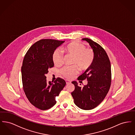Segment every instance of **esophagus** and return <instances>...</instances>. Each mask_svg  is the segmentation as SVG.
Masks as SVG:
<instances>
[{
  "label": "esophagus",
  "instance_id": "34e87169",
  "mask_svg": "<svg viewBox=\"0 0 135 135\" xmlns=\"http://www.w3.org/2000/svg\"><path fill=\"white\" fill-rule=\"evenodd\" d=\"M66 84H70V83L71 81L69 80H66Z\"/></svg>",
  "mask_w": 135,
  "mask_h": 135
}]
</instances>
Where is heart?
<instances>
[{
  "mask_svg": "<svg viewBox=\"0 0 135 135\" xmlns=\"http://www.w3.org/2000/svg\"><path fill=\"white\" fill-rule=\"evenodd\" d=\"M63 51L67 55L74 57L72 64L77 66L81 71L88 70L93 64L95 59V52L93 50L86 48L85 45L77 41H72L66 45L63 48ZM52 60L56 66H62L64 63L62 51L56 50L52 54ZM76 66L64 67L61 69V73L65 77L71 79L78 73V69Z\"/></svg>",
  "mask_w": 135,
  "mask_h": 135,
  "instance_id": "b5f03b06",
  "label": "heart"
}]
</instances>
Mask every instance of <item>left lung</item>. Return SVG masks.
I'll list each match as a JSON object with an SVG mask.
<instances>
[{
	"instance_id": "left-lung-1",
	"label": "left lung",
	"mask_w": 135,
	"mask_h": 135,
	"mask_svg": "<svg viewBox=\"0 0 135 135\" xmlns=\"http://www.w3.org/2000/svg\"><path fill=\"white\" fill-rule=\"evenodd\" d=\"M86 41L95 52V59L90 68L78 77V80L86 79L88 84L80 87L77 82L72 83L75 90L71 93L75 104L84 110H91L101 103L109 91L111 81V64L108 56L100 45L87 38Z\"/></svg>"
}]
</instances>
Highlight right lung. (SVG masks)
<instances>
[{
	"label": "right lung",
	"mask_w": 135,
	"mask_h": 135,
	"mask_svg": "<svg viewBox=\"0 0 135 135\" xmlns=\"http://www.w3.org/2000/svg\"><path fill=\"white\" fill-rule=\"evenodd\" d=\"M65 41L45 39L40 40L30 47L24 57L21 68L23 90L29 102L42 110L50 109L56 103V97L66 85L58 77L47 81L45 74L54 67L52 56L56 49Z\"/></svg>",
	"instance_id": "1"
}]
</instances>
